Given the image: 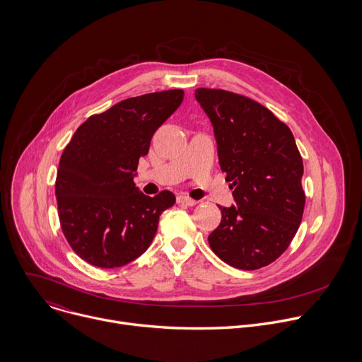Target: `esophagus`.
Listing matches in <instances>:
<instances>
[{"label":"esophagus","instance_id":"esophagus-1","mask_svg":"<svg viewBox=\"0 0 362 362\" xmlns=\"http://www.w3.org/2000/svg\"><path fill=\"white\" fill-rule=\"evenodd\" d=\"M177 202H179V203H182V204H186V206H194V204H197V203H199L197 200L190 199V197H187L186 194H180V196H177Z\"/></svg>","mask_w":362,"mask_h":362}]
</instances>
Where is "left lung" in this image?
Wrapping results in <instances>:
<instances>
[{"instance_id":"obj_1","label":"left lung","mask_w":362,"mask_h":362,"mask_svg":"<svg viewBox=\"0 0 362 362\" xmlns=\"http://www.w3.org/2000/svg\"><path fill=\"white\" fill-rule=\"evenodd\" d=\"M194 97L214 126L235 199L230 208L219 206L209 245L233 268H264L286 250L302 221L303 165L293 134L247 97L216 88H196Z\"/></svg>"}]
</instances>
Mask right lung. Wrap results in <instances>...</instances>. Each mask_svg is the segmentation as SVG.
Listing matches in <instances>:
<instances>
[{
    "instance_id": "add662e5",
    "label": "right lung",
    "mask_w": 362,
    "mask_h": 362,
    "mask_svg": "<svg viewBox=\"0 0 362 362\" xmlns=\"http://www.w3.org/2000/svg\"><path fill=\"white\" fill-rule=\"evenodd\" d=\"M183 90L123 100L88 117L64 148L56 180L63 233L93 267L119 268L147 250L172 192L146 196L134 185L151 137L182 105Z\"/></svg>"
}]
</instances>
